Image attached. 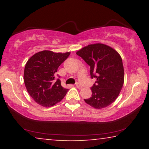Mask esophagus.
Masks as SVG:
<instances>
[{"instance_id":"esophagus-1","label":"esophagus","mask_w":149,"mask_h":149,"mask_svg":"<svg viewBox=\"0 0 149 149\" xmlns=\"http://www.w3.org/2000/svg\"><path fill=\"white\" fill-rule=\"evenodd\" d=\"M76 87H77L78 89H81V88H82V86H81V85L80 84H79V83H77V84H76Z\"/></svg>"}]
</instances>
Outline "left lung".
<instances>
[{
    "mask_svg": "<svg viewBox=\"0 0 149 149\" xmlns=\"http://www.w3.org/2000/svg\"><path fill=\"white\" fill-rule=\"evenodd\" d=\"M76 54L90 66L91 78L96 79V84L91 89V97L85 99V102L96 109L111 105L119 95L124 83L121 56L113 48L102 43L88 45Z\"/></svg>",
    "mask_w": 149,
    "mask_h": 149,
    "instance_id": "left-lung-1",
    "label": "left lung"
}]
</instances>
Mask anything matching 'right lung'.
<instances>
[{
	"mask_svg": "<svg viewBox=\"0 0 149 149\" xmlns=\"http://www.w3.org/2000/svg\"><path fill=\"white\" fill-rule=\"evenodd\" d=\"M70 52L56 53L44 50L30 57L26 62L24 81L28 93L38 104L51 107L60 102L68 89L64 88L56 72Z\"/></svg>",
	"mask_w": 149,
	"mask_h": 149,
	"instance_id": "right-lung-1",
	"label": "right lung"
}]
</instances>
